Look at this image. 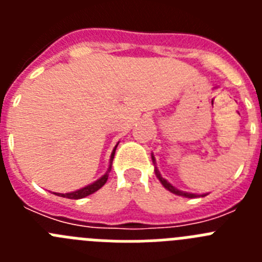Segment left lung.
Returning <instances> with one entry per match:
<instances>
[{"mask_svg": "<svg viewBox=\"0 0 262 262\" xmlns=\"http://www.w3.org/2000/svg\"><path fill=\"white\" fill-rule=\"evenodd\" d=\"M152 160H154V163H155V157H154V156H152ZM156 176H157V178H159V180H160V182H161V184H163V186L165 187V189H168V190L170 191V193L177 194V195L186 196V198H195V196H200V195H196V194L185 193V191H181V190H178V189H176L174 186H172V185H170V184H169L168 181H166L165 178L161 177V174H160V173L157 172V170H156ZM202 196H205V195H202Z\"/></svg>", "mask_w": 262, "mask_h": 262, "instance_id": "1", "label": "left lung"}]
</instances>
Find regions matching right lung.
I'll return each instance as SVG.
<instances>
[{
  "label": "right lung",
  "mask_w": 262,
  "mask_h": 262,
  "mask_svg": "<svg viewBox=\"0 0 262 262\" xmlns=\"http://www.w3.org/2000/svg\"><path fill=\"white\" fill-rule=\"evenodd\" d=\"M117 147L118 145H115L114 151H113V154H111L110 166H108L107 172H106V174H103L102 177L99 178V180H97V181L93 182L92 185H88V186L82 187V189H80V190H76V191H72V193H66V194H60V193H57V194L55 193V194L59 196H64V198H69V200H80V198H84V196H88V195H90V194L96 193V191L98 190V189H101V187L106 184V181H107L108 173H110V170H111V164H113V159H114L115 149H117Z\"/></svg>",
  "instance_id": "right-lung-1"
}]
</instances>
